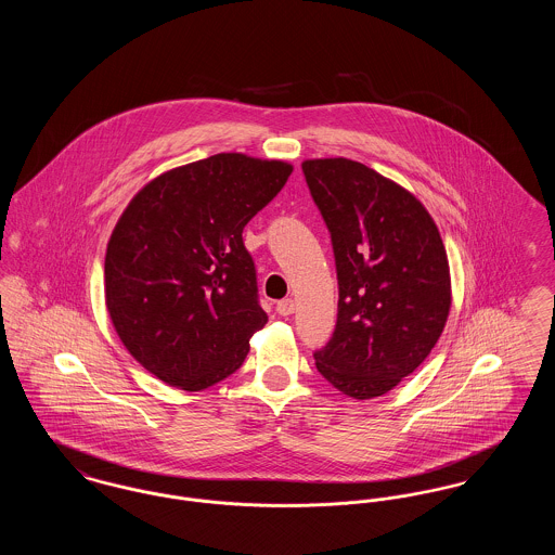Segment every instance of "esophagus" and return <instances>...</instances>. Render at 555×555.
<instances>
[{"instance_id": "1", "label": "esophagus", "mask_w": 555, "mask_h": 555, "mask_svg": "<svg viewBox=\"0 0 555 555\" xmlns=\"http://www.w3.org/2000/svg\"><path fill=\"white\" fill-rule=\"evenodd\" d=\"M276 312H279L281 317H291V314L295 312V301H293L291 297L279 301V304H276Z\"/></svg>"}]
</instances>
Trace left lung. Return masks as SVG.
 <instances>
[{"label": "left lung", "mask_w": 555, "mask_h": 555, "mask_svg": "<svg viewBox=\"0 0 555 555\" xmlns=\"http://www.w3.org/2000/svg\"><path fill=\"white\" fill-rule=\"evenodd\" d=\"M301 170L328 227L339 281L337 326L314 353L318 372L344 396H385L446 328V245L423 204L369 166L322 158Z\"/></svg>", "instance_id": "obj_1"}]
</instances>
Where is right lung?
Masks as SVG:
<instances>
[{
	"label": "right lung",
	"instance_id": "obj_1",
	"mask_svg": "<svg viewBox=\"0 0 555 555\" xmlns=\"http://www.w3.org/2000/svg\"><path fill=\"white\" fill-rule=\"evenodd\" d=\"M283 159L216 154L143 186L106 251V308L132 358L202 391L243 364L268 317L243 227L285 186Z\"/></svg>",
	"mask_w": 555,
	"mask_h": 555
}]
</instances>
